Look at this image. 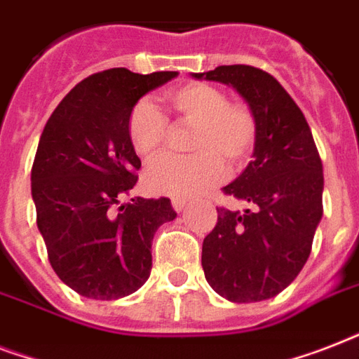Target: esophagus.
I'll list each match as a JSON object with an SVG mask.
<instances>
[{
    "label": "esophagus",
    "mask_w": 359,
    "mask_h": 359,
    "mask_svg": "<svg viewBox=\"0 0 359 359\" xmlns=\"http://www.w3.org/2000/svg\"><path fill=\"white\" fill-rule=\"evenodd\" d=\"M171 205H173V208L177 212H182L186 208V205H188V201L182 199V197H173V199H171Z\"/></svg>",
    "instance_id": "34e87169"
}]
</instances>
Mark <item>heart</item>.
Segmentation results:
<instances>
[{
    "instance_id": "obj_1",
    "label": "heart",
    "mask_w": 359,
    "mask_h": 359,
    "mask_svg": "<svg viewBox=\"0 0 359 359\" xmlns=\"http://www.w3.org/2000/svg\"><path fill=\"white\" fill-rule=\"evenodd\" d=\"M163 102L180 123L194 126L191 154H163L149 163L145 182L154 194L194 197L225 177L227 165L238 168L255 149L259 124L253 109L244 102L227 100L222 89L190 81L163 95ZM171 123L162 109L140 100L128 117V137L143 158L156 156L168 143Z\"/></svg>"
}]
</instances>
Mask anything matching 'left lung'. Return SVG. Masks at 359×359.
<instances>
[{"label": "left lung", "mask_w": 359, "mask_h": 359, "mask_svg": "<svg viewBox=\"0 0 359 359\" xmlns=\"http://www.w3.org/2000/svg\"><path fill=\"white\" fill-rule=\"evenodd\" d=\"M194 76L235 87L259 124L255 160L224 188L250 208H216L218 224L203 240L205 278L236 304L268 300L287 289L309 259L324 210L323 162L302 109L273 76L250 65Z\"/></svg>", "instance_id": "obj_1"}]
</instances>
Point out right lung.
<instances>
[{
    "mask_svg": "<svg viewBox=\"0 0 359 359\" xmlns=\"http://www.w3.org/2000/svg\"><path fill=\"white\" fill-rule=\"evenodd\" d=\"M175 76L91 74L42 130L31 168L36 225L53 272L86 298L117 300L140 289L151 273L154 233L177 216L168 197L121 203L141 168L128 137L130 111Z\"/></svg>",
    "mask_w": 359,
    "mask_h": 359,
    "instance_id": "1",
    "label": "right lung"
}]
</instances>
